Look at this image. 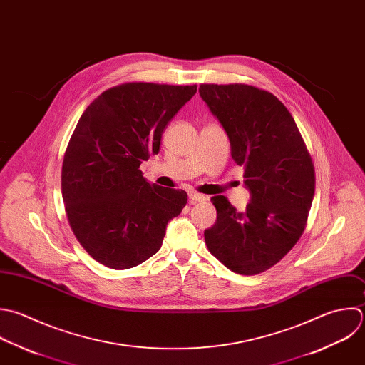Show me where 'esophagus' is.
I'll return each mask as SVG.
<instances>
[{"label": "esophagus", "instance_id": "34e87169", "mask_svg": "<svg viewBox=\"0 0 365 365\" xmlns=\"http://www.w3.org/2000/svg\"><path fill=\"white\" fill-rule=\"evenodd\" d=\"M189 197H190L192 203H200V202H206L207 200V197L205 195H200V193H196V192H190Z\"/></svg>", "mask_w": 365, "mask_h": 365}]
</instances>
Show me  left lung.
<instances>
[{
  "mask_svg": "<svg viewBox=\"0 0 365 365\" xmlns=\"http://www.w3.org/2000/svg\"><path fill=\"white\" fill-rule=\"evenodd\" d=\"M245 168V212L213 196L216 223L205 230L209 252L227 269L253 276L279 263L297 243L313 203L314 166L287 108L270 92L245 83L199 88Z\"/></svg>",
  "mask_w": 365,
  "mask_h": 365,
  "instance_id": "left-lung-1",
  "label": "left lung"
}]
</instances>
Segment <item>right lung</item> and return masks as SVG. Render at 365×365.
<instances>
[{"instance_id":"add662e5","label":"right lung","mask_w":365,"mask_h":365,"mask_svg":"<svg viewBox=\"0 0 365 365\" xmlns=\"http://www.w3.org/2000/svg\"><path fill=\"white\" fill-rule=\"evenodd\" d=\"M196 91L123 83L82 113L63 156L62 199L73 235L101 264L125 270L152 257L185 207V190L149 183L139 166L158 155L168 123Z\"/></svg>"}]
</instances>
